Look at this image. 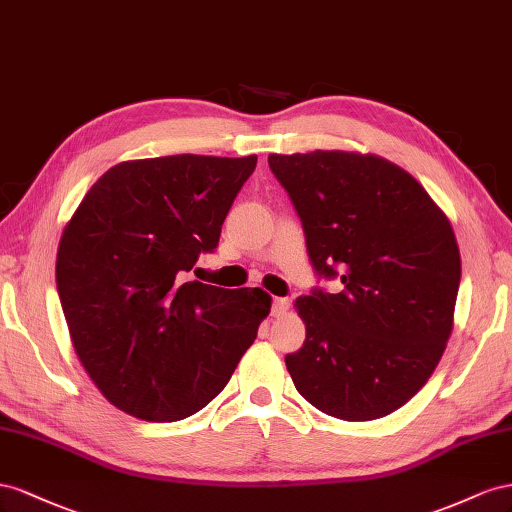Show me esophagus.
<instances>
[{
	"label": "esophagus",
	"mask_w": 512,
	"mask_h": 512,
	"mask_svg": "<svg viewBox=\"0 0 512 512\" xmlns=\"http://www.w3.org/2000/svg\"><path fill=\"white\" fill-rule=\"evenodd\" d=\"M289 309H291V302L287 298H274V302H272V315L274 317L287 315Z\"/></svg>",
	"instance_id": "34e87169"
}]
</instances>
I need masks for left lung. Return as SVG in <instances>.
<instances>
[{
	"instance_id": "8db88e82",
	"label": "left lung",
	"mask_w": 512,
	"mask_h": 512,
	"mask_svg": "<svg viewBox=\"0 0 512 512\" xmlns=\"http://www.w3.org/2000/svg\"><path fill=\"white\" fill-rule=\"evenodd\" d=\"M319 274L339 294L296 300L306 339L285 364L302 397L341 420L399 410L427 384L455 326L461 255L422 184L375 154H270ZM340 272L337 273L336 270Z\"/></svg>"
}]
</instances>
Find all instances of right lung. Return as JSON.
Returning a JSON list of instances; mask_svg holds the SVG:
<instances>
[{
  "label": "right lung",
  "instance_id": "1",
  "mask_svg": "<svg viewBox=\"0 0 512 512\" xmlns=\"http://www.w3.org/2000/svg\"><path fill=\"white\" fill-rule=\"evenodd\" d=\"M257 156L178 154L102 173L62 231L55 281L72 347L118 410L175 422L221 392L270 315L259 287L182 283L214 251Z\"/></svg>",
  "mask_w": 512,
  "mask_h": 512
}]
</instances>
